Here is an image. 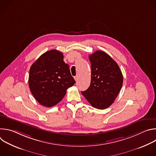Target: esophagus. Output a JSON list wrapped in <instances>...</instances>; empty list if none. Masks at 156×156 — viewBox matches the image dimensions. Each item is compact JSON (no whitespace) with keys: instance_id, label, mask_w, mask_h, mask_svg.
<instances>
[{"instance_id":"esophagus-1","label":"esophagus","mask_w":156,"mask_h":156,"mask_svg":"<svg viewBox=\"0 0 156 156\" xmlns=\"http://www.w3.org/2000/svg\"><path fill=\"white\" fill-rule=\"evenodd\" d=\"M78 75H76V76H75V77H74V79H75V80L76 81H78Z\"/></svg>"}]
</instances>
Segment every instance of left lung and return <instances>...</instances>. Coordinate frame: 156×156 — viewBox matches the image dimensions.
<instances>
[{
    "label": "left lung",
    "mask_w": 156,
    "mask_h": 156,
    "mask_svg": "<svg viewBox=\"0 0 156 156\" xmlns=\"http://www.w3.org/2000/svg\"><path fill=\"white\" fill-rule=\"evenodd\" d=\"M89 58L91 65V83L81 94L93 107L104 109L112 105L118 96L123 75L118 64L103 51H96Z\"/></svg>",
    "instance_id": "left-lung-1"
}]
</instances>
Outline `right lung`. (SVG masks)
Segmentation results:
<instances>
[{"label":"right lung","mask_w":156,"mask_h":156,"mask_svg":"<svg viewBox=\"0 0 156 156\" xmlns=\"http://www.w3.org/2000/svg\"><path fill=\"white\" fill-rule=\"evenodd\" d=\"M75 83L69 65L63 61V54L55 49L44 53L31 66L29 87L42 105L51 107L56 105Z\"/></svg>","instance_id":"1"}]
</instances>
